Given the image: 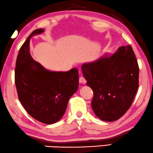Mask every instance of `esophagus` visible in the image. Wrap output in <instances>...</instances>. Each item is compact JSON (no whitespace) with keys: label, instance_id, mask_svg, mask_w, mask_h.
Here are the masks:
<instances>
[{"label":"esophagus","instance_id":"1","mask_svg":"<svg viewBox=\"0 0 153 153\" xmlns=\"http://www.w3.org/2000/svg\"><path fill=\"white\" fill-rule=\"evenodd\" d=\"M79 83L80 84H85L86 83V79L84 78L83 77H79Z\"/></svg>","mask_w":153,"mask_h":153}]
</instances>
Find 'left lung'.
Masks as SVG:
<instances>
[{
  "instance_id": "obj_1",
  "label": "left lung",
  "mask_w": 153,
  "mask_h": 153,
  "mask_svg": "<svg viewBox=\"0 0 153 153\" xmlns=\"http://www.w3.org/2000/svg\"><path fill=\"white\" fill-rule=\"evenodd\" d=\"M82 71L94 91L91 107L99 119L114 121L123 116L139 87V68L132 46L119 47L114 54L84 64Z\"/></svg>"
}]
</instances>
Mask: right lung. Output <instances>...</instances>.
<instances>
[{"label": "right lung", "instance_id": "add662e5", "mask_svg": "<svg viewBox=\"0 0 153 153\" xmlns=\"http://www.w3.org/2000/svg\"><path fill=\"white\" fill-rule=\"evenodd\" d=\"M44 30L30 34L19 50L15 68V85L19 100L27 113L38 121L53 124L62 119L69 98L79 85L76 68L66 72L50 71L30 54V39Z\"/></svg>", "mask_w": 153, "mask_h": 153}]
</instances>
